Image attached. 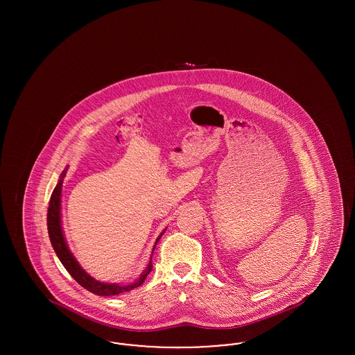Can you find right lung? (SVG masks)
Here are the masks:
<instances>
[{
	"mask_svg": "<svg viewBox=\"0 0 355 355\" xmlns=\"http://www.w3.org/2000/svg\"><path fill=\"white\" fill-rule=\"evenodd\" d=\"M65 174H67L65 171L61 174V178H60L58 184L54 187V190L51 193V201H49V209H48V233H49V238H51V246L57 254V257L60 258L61 263L64 265V268L68 270L69 274L81 286L86 288V290H89L93 294H97V295H105V297L116 295L119 293L130 291L132 288L141 286L144 284V281L146 279L148 274L152 271V259H150L148 268L144 270V272L141 274V277L137 281H135L130 285L122 286L119 284H103V282L94 279L80 266V263L76 261L73 254L70 253L67 241H65V236H64V232H62V226H61V189H62V182H64ZM162 234H164V232H162ZM161 236L157 238L155 242L159 241ZM155 245H154V248H155Z\"/></svg>",
	"mask_w": 355,
	"mask_h": 355,
	"instance_id": "right-lung-1",
	"label": "right lung"
}]
</instances>
